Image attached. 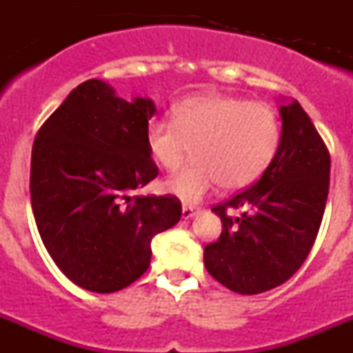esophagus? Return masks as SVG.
Returning a JSON list of instances; mask_svg holds the SVG:
<instances>
[{"mask_svg":"<svg viewBox=\"0 0 353 353\" xmlns=\"http://www.w3.org/2000/svg\"><path fill=\"white\" fill-rule=\"evenodd\" d=\"M196 212H198V208L196 207H187V205H183L182 208V217L183 219H191V217H194Z\"/></svg>","mask_w":353,"mask_h":353,"instance_id":"esophagus-1","label":"esophagus"}]
</instances>
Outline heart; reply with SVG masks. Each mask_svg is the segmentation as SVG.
<instances>
[{"mask_svg":"<svg viewBox=\"0 0 353 353\" xmlns=\"http://www.w3.org/2000/svg\"><path fill=\"white\" fill-rule=\"evenodd\" d=\"M152 161L174 170L192 146L194 159L162 182V191L198 203L215 187L242 189L269 166L279 123L269 105L228 95H196L173 108V120H152L145 132Z\"/></svg>","mask_w":353,"mask_h":353,"instance_id":"b5f03b06","label":"heart"}]
</instances>
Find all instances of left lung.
I'll return each instance as SVG.
<instances>
[{
    "instance_id": "8db88e82",
    "label": "left lung",
    "mask_w": 353,
    "mask_h": 353,
    "mask_svg": "<svg viewBox=\"0 0 353 353\" xmlns=\"http://www.w3.org/2000/svg\"><path fill=\"white\" fill-rule=\"evenodd\" d=\"M279 117L281 138L261 179L212 208L223 233L205 248V267L242 295L276 288L301 269L329 194L330 155L311 118L297 101L279 105ZM228 210L241 215L232 218Z\"/></svg>"
}]
</instances>
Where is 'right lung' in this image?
I'll list each match as a JSON object with an SVG mask.
<instances>
[{"instance_id":"obj_1","label":"right lung","mask_w":353,"mask_h":353,"mask_svg":"<svg viewBox=\"0 0 353 353\" xmlns=\"http://www.w3.org/2000/svg\"><path fill=\"white\" fill-rule=\"evenodd\" d=\"M152 99L127 102L108 83L72 90L31 150V208L58 269L77 286L113 293L146 272L152 239L174 226V196H132L157 176L145 143Z\"/></svg>"}]
</instances>
